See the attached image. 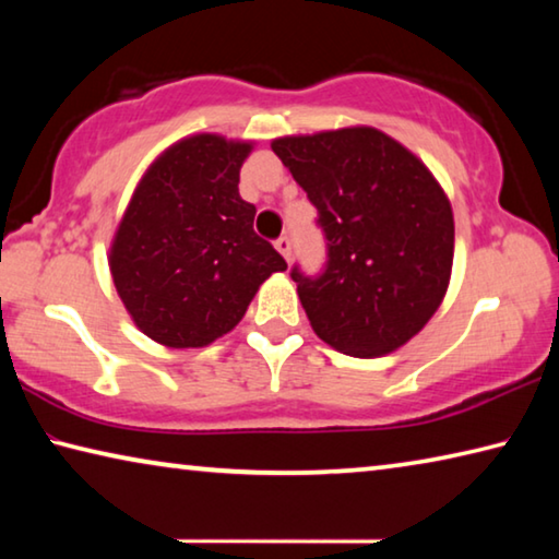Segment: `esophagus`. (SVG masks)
<instances>
[{"mask_svg": "<svg viewBox=\"0 0 559 559\" xmlns=\"http://www.w3.org/2000/svg\"><path fill=\"white\" fill-rule=\"evenodd\" d=\"M276 249L281 251V257L283 259H290V239H288V236H278V239H276Z\"/></svg>", "mask_w": 559, "mask_h": 559, "instance_id": "esophagus-1", "label": "esophagus"}]
</instances>
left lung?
<instances>
[{
	"mask_svg": "<svg viewBox=\"0 0 559 559\" xmlns=\"http://www.w3.org/2000/svg\"><path fill=\"white\" fill-rule=\"evenodd\" d=\"M273 153L318 210L328 261L290 269L316 335L353 357L402 347L441 306L451 204L419 157L374 128L278 138Z\"/></svg>",
	"mask_w": 559,
	"mask_h": 559,
	"instance_id": "1",
	"label": "left lung"
}]
</instances>
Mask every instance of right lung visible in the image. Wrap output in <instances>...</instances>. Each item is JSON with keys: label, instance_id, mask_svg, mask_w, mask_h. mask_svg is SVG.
Here are the masks:
<instances>
[{"label": "right lung", "instance_id": "1", "mask_svg": "<svg viewBox=\"0 0 559 559\" xmlns=\"http://www.w3.org/2000/svg\"><path fill=\"white\" fill-rule=\"evenodd\" d=\"M249 143L194 135L165 150L132 194L110 246L120 300L147 337L204 347L239 323L271 273L288 263L253 231L239 197Z\"/></svg>", "mask_w": 559, "mask_h": 559}]
</instances>
